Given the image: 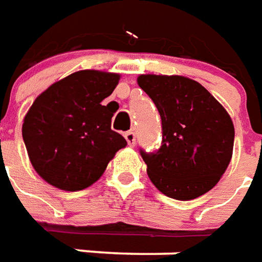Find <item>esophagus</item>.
<instances>
[{"label":"esophagus","instance_id":"34e87169","mask_svg":"<svg viewBox=\"0 0 262 262\" xmlns=\"http://www.w3.org/2000/svg\"><path fill=\"white\" fill-rule=\"evenodd\" d=\"M125 139L127 140L129 146H135L136 144V133L133 130H129L125 133Z\"/></svg>","mask_w":262,"mask_h":262}]
</instances>
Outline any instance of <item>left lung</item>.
I'll return each mask as SVG.
<instances>
[{"instance_id":"left-lung-1","label":"left lung","mask_w":262,"mask_h":262,"mask_svg":"<svg viewBox=\"0 0 262 262\" xmlns=\"http://www.w3.org/2000/svg\"><path fill=\"white\" fill-rule=\"evenodd\" d=\"M162 119V144L140 149L151 183L176 200H193L219 183L233 156L230 115L199 82L184 76L140 75Z\"/></svg>"}]
</instances>
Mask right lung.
<instances>
[{
  "label": "right lung",
  "mask_w": 262,
  "mask_h": 262,
  "mask_svg": "<svg viewBox=\"0 0 262 262\" xmlns=\"http://www.w3.org/2000/svg\"><path fill=\"white\" fill-rule=\"evenodd\" d=\"M118 74L79 71L42 92L24 119L29 160L45 182L65 191L89 187L127 142L111 129L116 111L102 105Z\"/></svg>",
  "instance_id": "right-lung-1"
}]
</instances>
